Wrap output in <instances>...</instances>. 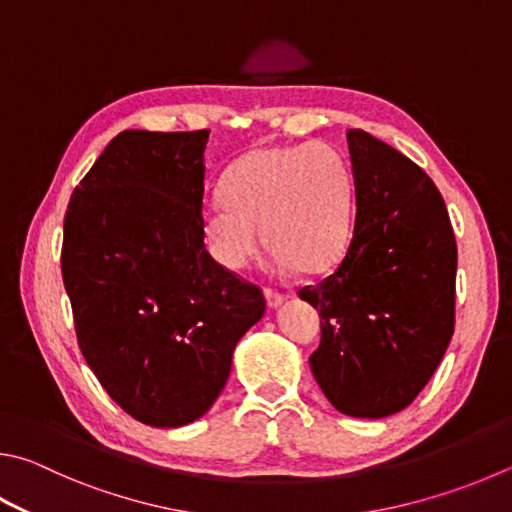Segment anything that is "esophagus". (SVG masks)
I'll return each mask as SVG.
<instances>
[{"label":"esophagus","instance_id":"obj_1","mask_svg":"<svg viewBox=\"0 0 512 512\" xmlns=\"http://www.w3.org/2000/svg\"><path fill=\"white\" fill-rule=\"evenodd\" d=\"M264 297H266V304L271 306V309H277V306H282L286 302V295L277 293V291H271V288H266Z\"/></svg>","mask_w":512,"mask_h":512}]
</instances>
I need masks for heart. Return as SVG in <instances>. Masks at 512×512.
<instances>
[{
    "label": "heart",
    "mask_w": 512,
    "mask_h": 512,
    "mask_svg": "<svg viewBox=\"0 0 512 512\" xmlns=\"http://www.w3.org/2000/svg\"><path fill=\"white\" fill-rule=\"evenodd\" d=\"M353 212L356 183L336 147H257L228 167L221 197L201 212V228L212 257L228 271H241L266 237L275 273H320L347 250Z\"/></svg>",
    "instance_id": "obj_1"
}]
</instances>
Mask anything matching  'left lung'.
Returning a JSON list of instances; mask_svg holds the SVG:
<instances>
[{"instance_id": "left-lung-1", "label": "left lung", "mask_w": 512, "mask_h": 512, "mask_svg": "<svg viewBox=\"0 0 512 512\" xmlns=\"http://www.w3.org/2000/svg\"><path fill=\"white\" fill-rule=\"evenodd\" d=\"M356 221L345 257L302 300L320 311L311 371L338 412L405 410L439 367L454 331L457 241L441 192L392 145L347 132Z\"/></svg>"}]
</instances>
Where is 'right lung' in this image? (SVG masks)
Segmentation results:
<instances>
[{"label":"right lung","instance_id":"add662e5","mask_svg":"<svg viewBox=\"0 0 512 512\" xmlns=\"http://www.w3.org/2000/svg\"><path fill=\"white\" fill-rule=\"evenodd\" d=\"M208 129H125L71 194L62 280L82 356L136 421L181 427L206 414L232 351L262 320L257 286L203 244Z\"/></svg>","mask_w":512,"mask_h":512}]
</instances>
